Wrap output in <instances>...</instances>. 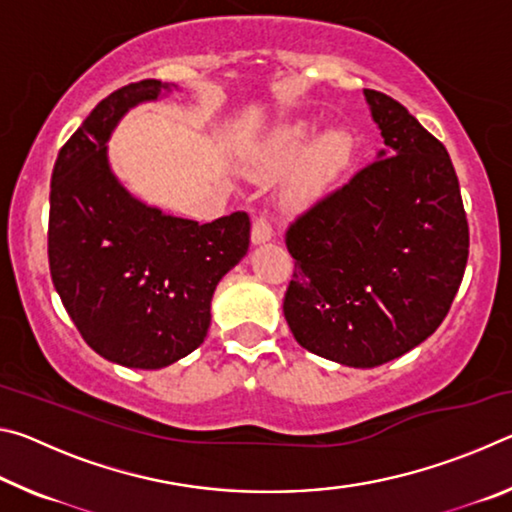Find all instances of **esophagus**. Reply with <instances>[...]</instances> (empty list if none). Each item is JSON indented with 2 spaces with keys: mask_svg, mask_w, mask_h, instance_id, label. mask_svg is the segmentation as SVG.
<instances>
[{
  "mask_svg": "<svg viewBox=\"0 0 512 512\" xmlns=\"http://www.w3.org/2000/svg\"><path fill=\"white\" fill-rule=\"evenodd\" d=\"M273 237V225L268 221L266 214H259L257 219L253 221V232H250V239H253V244H264Z\"/></svg>",
  "mask_w": 512,
  "mask_h": 512,
  "instance_id": "34e87169",
  "label": "esophagus"
}]
</instances>
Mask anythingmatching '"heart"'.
I'll use <instances>...</instances> for the list:
<instances>
[{
	"label": "heart",
	"instance_id": "b5f03b06",
	"mask_svg": "<svg viewBox=\"0 0 512 512\" xmlns=\"http://www.w3.org/2000/svg\"><path fill=\"white\" fill-rule=\"evenodd\" d=\"M314 126L309 124H287L271 135L264 149V169L277 171L289 167V164L300 158L314 140ZM350 155V137L343 131H329L311 146L305 160L300 162L298 171L289 180L284 198L289 203H300L307 198L323 192L325 185L332 180L339 169L348 162Z\"/></svg>",
	"mask_w": 512,
	"mask_h": 512
}]
</instances>
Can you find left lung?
<instances>
[{
  "instance_id": "obj_1",
  "label": "left lung",
  "mask_w": 512,
  "mask_h": 512,
  "mask_svg": "<svg viewBox=\"0 0 512 512\" xmlns=\"http://www.w3.org/2000/svg\"><path fill=\"white\" fill-rule=\"evenodd\" d=\"M363 92L388 149L289 223L296 266L282 309L302 348L375 368L443 323L470 228L445 146L400 101Z\"/></svg>"
}]
</instances>
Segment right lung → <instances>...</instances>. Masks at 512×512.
<instances>
[{"label": "right lung", "instance_id": "add662e5", "mask_svg": "<svg viewBox=\"0 0 512 512\" xmlns=\"http://www.w3.org/2000/svg\"><path fill=\"white\" fill-rule=\"evenodd\" d=\"M160 90L169 83L144 79L108 94L60 149L49 194V271L63 307L94 352L142 370L205 341L216 284L250 246L246 212L203 225L178 219L112 176V128Z\"/></svg>", "mask_w": 512, "mask_h": 512}]
</instances>
